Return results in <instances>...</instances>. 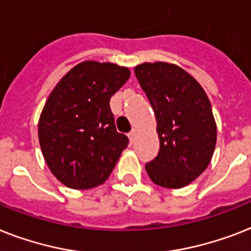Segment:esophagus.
Masks as SVG:
<instances>
[{"label": "esophagus", "instance_id": "esophagus-1", "mask_svg": "<svg viewBox=\"0 0 251 251\" xmlns=\"http://www.w3.org/2000/svg\"><path fill=\"white\" fill-rule=\"evenodd\" d=\"M136 135H138V130L136 129H132L131 131L129 132V139H130V142H135V139H136Z\"/></svg>", "mask_w": 251, "mask_h": 251}]
</instances>
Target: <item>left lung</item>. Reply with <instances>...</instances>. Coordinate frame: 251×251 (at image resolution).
<instances>
[{"mask_svg":"<svg viewBox=\"0 0 251 251\" xmlns=\"http://www.w3.org/2000/svg\"><path fill=\"white\" fill-rule=\"evenodd\" d=\"M153 108L160 151L146 164L148 176L165 188H182L205 172L217 143V124L206 93L183 68L164 62L134 68Z\"/></svg>","mask_w":251,"mask_h":251,"instance_id":"1","label":"left lung"}]
</instances>
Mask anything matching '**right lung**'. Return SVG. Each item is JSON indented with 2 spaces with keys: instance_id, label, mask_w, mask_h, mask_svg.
I'll list each match as a JSON object with an SVG mask.
<instances>
[{
  "instance_id": "right-lung-1",
  "label": "right lung",
  "mask_w": 251,
  "mask_h": 251,
  "mask_svg": "<svg viewBox=\"0 0 251 251\" xmlns=\"http://www.w3.org/2000/svg\"><path fill=\"white\" fill-rule=\"evenodd\" d=\"M130 71L87 60L73 67L54 87L38 121L42 154L59 182L90 189L111 175L129 139L116 130L111 97Z\"/></svg>"
}]
</instances>
